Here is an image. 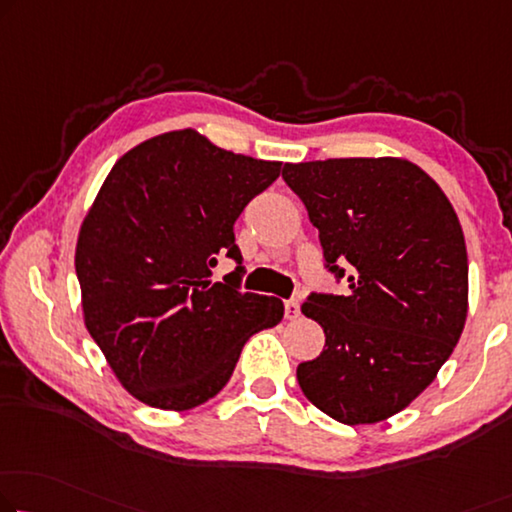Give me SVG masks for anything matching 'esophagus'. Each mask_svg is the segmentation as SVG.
I'll list each match as a JSON object with an SVG mask.
<instances>
[{"label":"esophagus","mask_w":512,"mask_h":512,"mask_svg":"<svg viewBox=\"0 0 512 512\" xmlns=\"http://www.w3.org/2000/svg\"><path fill=\"white\" fill-rule=\"evenodd\" d=\"M301 315V305H299V301L296 299H287L285 301V317L287 319H296Z\"/></svg>","instance_id":"34e87169"}]
</instances>
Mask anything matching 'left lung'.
<instances>
[{
  "mask_svg": "<svg viewBox=\"0 0 512 512\" xmlns=\"http://www.w3.org/2000/svg\"><path fill=\"white\" fill-rule=\"evenodd\" d=\"M282 179L319 230L324 266L347 294L301 305L326 335L296 368L305 398L345 425L379 423L432 384L460 340L469 262L453 204L402 158L285 163Z\"/></svg>",
  "mask_w": 512,
  "mask_h": 512,
  "instance_id": "8db88e82",
  "label": "left lung"
}]
</instances>
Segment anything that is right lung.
<instances>
[{"mask_svg":"<svg viewBox=\"0 0 512 512\" xmlns=\"http://www.w3.org/2000/svg\"><path fill=\"white\" fill-rule=\"evenodd\" d=\"M280 165L190 128L114 163L80 227L75 273L87 331L133 398L170 411L204 404L230 381L250 335L282 319L276 296L239 289L234 243L236 218ZM220 256L240 266L213 283Z\"/></svg>","mask_w":512,"mask_h":512,"instance_id":"add662e5","label":"right lung"}]
</instances>
